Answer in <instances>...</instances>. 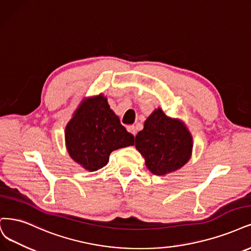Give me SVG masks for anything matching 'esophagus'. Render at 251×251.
<instances>
[{
    "mask_svg": "<svg viewBox=\"0 0 251 251\" xmlns=\"http://www.w3.org/2000/svg\"><path fill=\"white\" fill-rule=\"evenodd\" d=\"M127 131L131 133V134H133L134 136L136 135V133H137V131H136V126H127Z\"/></svg>",
    "mask_w": 251,
    "mask_h": 251,
    "instance_id": "34e87169",
    "label": "esophagus"
}]
</instances>
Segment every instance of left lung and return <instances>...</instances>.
Listing matches in <instances>:
<instances>
[{
    "instance_id": "obj_1",
    "label": "left lung",
    "mask_w": 251,
    "mask_h": 251,
    "mask_svg": "<svg viewBox=\"0 0 251 251\" xmlns=\"http://www.w3.org/2000/svg\"><path fill=\"white\" fill-rule=\"evenodd\" d=\"M135 146L151 174L165 176L183 167L191 158L193 139L185 124L155 109L135 137Z\"/></svg>"
}]
</instances>
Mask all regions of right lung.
Returning a JSON list of instances; mask_svg holds the SVG:
<instances>
[{
    "mask_svg": "<svg viewBox=\"0 0 251 251\" xmlns=\"http://www.w3.org/2000/svg\"><path fill=\"white\" fill-rule=\"evenodd\" d=\"M65 143L71 158L88 171L109 162L110 153L134 145L129 134L102 94L84 99L65 127Z\"/></svg>",
    "mask_w": 251,
    "mask_h": 251,
    "instance_id": "obj_1",
    "label": "right lung"
}]
</instances>
